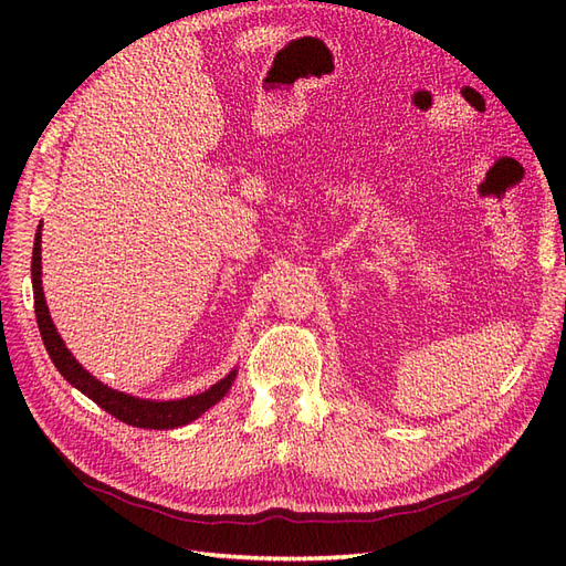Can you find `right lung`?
I'll return each mask as SVG.
<instances>
[{"instance_id":"1","label":"right lung","mask_w":566,"mask_h":566,"mask_svg":"<svg viewBox=\"0 0 566 566\" xmlns=\"http://www.w3.org/2000/svg\"><path fill=\"white\" fill-rule=\"evenodd\" d=\"M42 224L38 227L35 233V248H32V293H35V314H38V325H40V335L44 347L51 356V361L59 368V373L63 378L71 382L73 387H77L82 394L98 403L101 408L111 413L113 418L123 420L132 427H142V430H175V427L188 424L191 420H196L198 416H202L205 410L212 408L224 394L229 391V387L235 380V370H231L224 380H219L217 385H212L208 391L196 394V397H186V399H177V401H148V399H136L129 397V394L115 391L108 385L98 382L94 375H90L84 370L75 356L65 349L61 335L56 333L54 323H51L46 302H44V293H42Z\"/></svg>"}]
</instances>
